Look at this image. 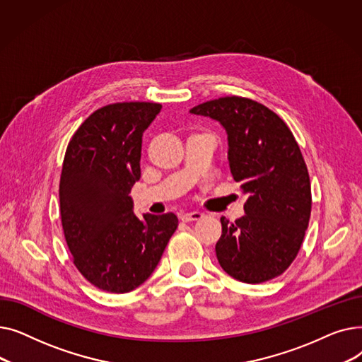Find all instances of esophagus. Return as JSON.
<instances>
[{
  "mask_svg": "<svg viewBox=\"0 0 362 362\" xmlns=\"http://www.w3.org/2000/svg\"><path fill=\"white\" fill-rule=\"evenodd\" d=\"M202 217H204V213H199V211H191V213L180 214L182 221H197V220H201Z\"/></svg>",
  "mask_w": 362,
  "mask_h": 362,
  "instance_id": "esophagus-1",
  "label": "esophagus"
}]
</instances>
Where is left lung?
<instances>
[{
    "label": "left lung",
    "instance_id": "obj_1",
    "mask_svg": "<svg viewBox=\"0 0 362 362\" xmlns=\"http://www.w3.org/2000/svg\"><path fill=\"white\" fill-rule=\"evenodd\" d=\"M189 112L223 126L233 179L248 195L243 217H221V269L252 284L280 276L296 258L311 216L308 170L291 129L265 105L240 97L206 101Z\"/></svg>",
    "mask_w": 362,
    "mask_h": 362
}]
</instances>
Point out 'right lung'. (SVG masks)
Listing matches in <instances>:
<instances>
[{
	"instance_id": "add662e5",
	"label": "right lung",
	"mask_w": 362,
	"mask_h": 362,
	"mask_svg": "<svg viewBox=\"0 0 362 362\" xmlns=\"http://www.w3.org/2000/svg\"><path fill=\"white\" fill-rule=\"evenodd\" d=\"M161 111L156 103L105 105L76 130L62 179L60 213L73 262L98 289L126 293L152 274L177 229L173 213H133L142 135Z\"/></svg>"
}]
</instances>
